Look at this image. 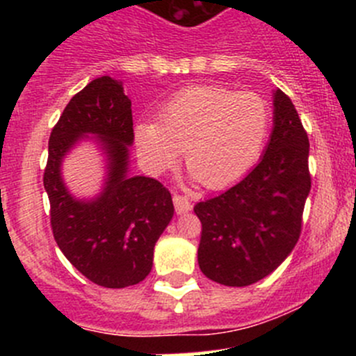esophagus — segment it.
I'll use <instances>...</instances> for the list:
<instances>
[{
	"instance_id": "1",
	"label": "esophagus",
	"mask_w": 356,
	"mask_h": 356,
	"mask_svg": "<svg viewBox=\"0 0 356 356\" xmlns=\"http://www.w3.org/2000/svg\"><path fill=\"white\" fill-rule=\"evenodd\" d=\"M172 200H174V207H175V211H177L179 215L182 213H188L189 210L193 208L191 201H189L188 196H182V195H174L172 196Z\"/></svg>"
}]
</instances>
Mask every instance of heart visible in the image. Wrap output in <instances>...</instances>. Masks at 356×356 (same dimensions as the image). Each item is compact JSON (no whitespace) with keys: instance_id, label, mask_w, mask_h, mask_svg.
I'll return each instance as SVG.
<instances>
[{"instance_id":"1","label":"heart","mask_w":356,"mask_h":356,"mask_svg":"<svg viewBox=\"0 0 356 356\" xmlns=\"http://www.w3.org/2000/svg\"><path fill=\"white\" fill-rule=\"evenodd\" d=\"M268 103L257 92L222 86L179 91L160 111V124L141 122L138 148L153 172H163L184 149V163L204 188L222 189L245 177L270 132Z\"/></svg>"}]
</instances>
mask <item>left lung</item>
Segmentation results:
<instances>
[{"label":"left lung","mask_w":356,"mask_h":356,"mask_svg":"<svg viewBox=\"0 0 356 356\" xmlns=\"http://www.w3.org/2000/svg\"><path fill=\"white\" fill-rule=\"evenodd\" d=\"M307 131L288 95L274 92V129L260 163L222 195L196 203L198 264L211 281L243 288L275 270L296 246L312 188Z\"/></svg>","instance_id":"left-lung-1"}]
</instances>
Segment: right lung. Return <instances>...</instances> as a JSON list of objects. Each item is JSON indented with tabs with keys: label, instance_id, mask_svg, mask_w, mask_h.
Instances as JSON below:
<instances>
[{
	"label": "right lung",
	"instance_id": "right-lung-1",
	"mask_svg": "<svg viewBox=\"0 0 356 356\" xmlns=\"http://www.w3.org/2000/svg\"><path fill=\"white\" fill-rule=\"evenodd\" d=\"M88 134L107 155L106 188L95 200L74 199L63 184L61 161ZM134 141L131 99L122 82L103 75L68 102L53 127L44 189L55 241L84 277L103 288H127L152 272L153 250L174 215L168 189L152 177L127 174Z\"/></svg>",
	"mask_w": 356,
	"mask_h": 356
}]
</instances>
